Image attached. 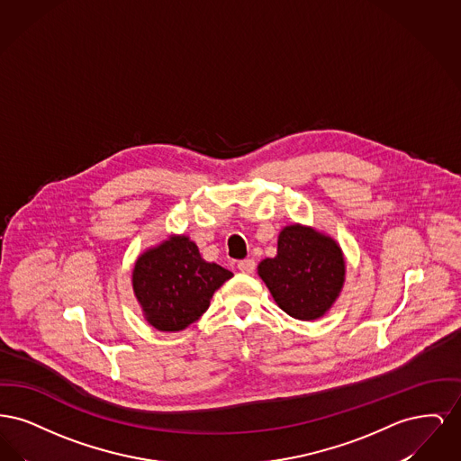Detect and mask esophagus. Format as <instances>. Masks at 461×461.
I'll list each match as a JSON object with an SVG mask.
<instances>
[{
    "instance_id": "esophagus-1",
    "label": "esophagus",
    "mask_w": 461,
    "mask_h": 461,
    "mask_svg": "<svg viewBox=\"0 0 461 461\" xmlns=\"http://www.w3.org/2000/svg\"><path fill=\"white\" fill-rule=\"evenodd\" d=\"M254 269H256V261L254 259H245V261L239 263V271L243 273V275H252Z\"/></svg>"
}]
</instances>
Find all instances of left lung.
<instances>
[{
  "label": "left lung",
  "mask_w": 461,
  "mask_h": 461,
  "mask_svg": "<svg viewBox=\"0 0 461 461\" xmlns=\"http://www.w3.org/2000/svg\"><path fill=\"white\" fill-rule=\"evenodd\" d=\"M258 275L288 316L311 321L325 316L346 282V258L339 241L312 226L294 222L278 235L275 258Z\"/></svg>",
  "instance_id": "1"
}]
</instances>
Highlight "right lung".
<instances>
[{"instance_id":"right-lung-1","label":"right lung","mask_w":461,"mask_h":461,"mask_svg":"<svg viewBox=\"0 0 461 461\" xmlns=\"http://www.w3.org/2000/svg\"><path fill=\"white\" fill-rule=\"evenodd\" d=\"M231 276L220 264L207 263L190 237L169 235L138 256L132 292L155 330L179 331L197 321L214 292Z\"/></svg>"}]
</instances>
